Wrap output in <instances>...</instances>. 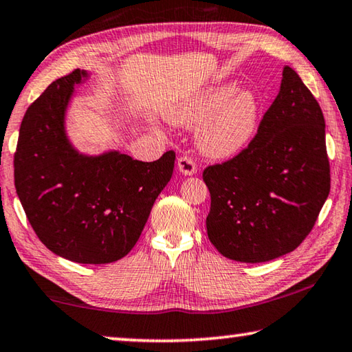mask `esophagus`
I'll return each mask as SVG.
<instances>
[{
    "mask_svg": "<svg viewBox=\"0 0 352 352\" xmlns=\"http://www.w3.org/2000/svg\"><path fill=\"white\" fill-rule=\"evenodd\" d=\"M177 167L183 175H192L197 172V164L194 163L191 156H180L177 161Z\"/></svg>",
    "mask_w": 352,
    "mask_h": 352,
    "instance_id": "obj_1",
    "label": "esophagus"
}]
</instances>
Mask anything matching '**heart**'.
Segmentation results:
<instances>
[{"instance_id": "b5f03b06", "label": "heart", "mask_w": 352, "mask_h": 352, "mask_svg": "<svg viewBox=\"0 0 352 352\" xmlns=\"http://www.w3.org/2000/svg\"><path fill=\"white\" fill-rule=\"evenodd\" d=\"M235 85H224L205 91L177 104L167 113L174 125L199 128V147L211 158H230L252 139L258 103L252 92H238Z\"/></svg>"}]
</instances>
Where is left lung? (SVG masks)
Instances as JSON below:
<instances>
[{
  "label": "left lung",
  "mask_w": 352,
  "mask_h": 352,
  "mask_svg": "<svg viewBox=\"0 0 352 352\" xmlns=\"http://www.w3.org/2000/svg\"><path fill=\"white\" fill-rule=\"evenodd\" d=\"M206 232L227 258L263 263L293 252L331 191L324 116L292 67L249 146L208 166Z\"/></svg>",
  "instance_id": "left-lung-1"
}]
</instances>
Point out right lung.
Listing matches in <instances>:
<instances>
[{
    "label": "right lung",
    "mask_w": 352,
    "mask_h": 352,
    "mask_svg": "<svg viewBox=\"0 0 352 352\" xmlns=\"http://www.w3.org/2000/svg\"><path fill=\"white\" fill-rule=\"evenodd\" d=\"M86 70L53 81L21 120L14 156L15 189L28 221L53 254L82 265L120 260L135 248L156 197L174 172L175 153L153 163L111 150L80 153L65 113Z\"/></svg>",
    "instance_id": "add662e5"
}]
</instances>
